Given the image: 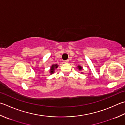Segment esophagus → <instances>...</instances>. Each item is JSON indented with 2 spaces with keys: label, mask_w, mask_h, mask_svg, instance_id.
Listing matches in <instances>:
<instances>
[{
  "label": "esophagus",
  "mask_w": 125,
  "mask_h": 125,
  "mask_svg": "<svg viewBox=\"0 0 125 125\" xmlns=\"http://www.w3.org/2000/svg\"><path fill=\"white\" fill-rule=\"evenodd\" d=\"M68 62H69V60H68L64 61V63H68Z\"/></svg>",
  "instance_id": "1"
}]
</instances>
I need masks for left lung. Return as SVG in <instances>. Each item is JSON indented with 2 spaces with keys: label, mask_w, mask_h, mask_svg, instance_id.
<instances>
[{
  "label": "left lung",
  "mask_w": 125,
  "mask_h": 125,
  "mask_svg": "<svg viewBox=\"0 0 125 125\" xmlns=\"http://www.w3.org/2000/svg\"><path fill=\"white\" fill-rule=\"evenodd\" d=\"M77 68H78V69H79L80 70H81L82 69V67L81 65H78V66H77ZM82 73H81V74H82Z\"/></svg>",
  "instance_id": "1"
}]
</instances>
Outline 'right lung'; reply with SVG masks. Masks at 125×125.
<instances>
[{
	"mask_svg": "<svg viewBox=\"0 0 125 125\" xmlns=\"http://www.w3.org/2000/svg\"><path fill=\"white\" fill-rule=\"evenodd\" d=\"M58 67V65L57 64H53L51 65L50 69V74H52L53 73H54L55 70L56 69V68H57Z\"/></svg>",
	"mask_w": 125,
	"mask_h": 125,
	"instance_id": "obj_1",
	"label": "right lung"
}]
</instances>
